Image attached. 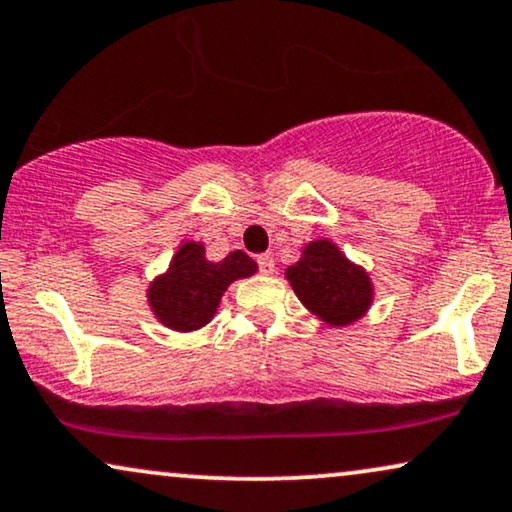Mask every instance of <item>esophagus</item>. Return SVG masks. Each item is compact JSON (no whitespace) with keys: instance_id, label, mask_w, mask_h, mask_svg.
Listing matches in <instances>:
<instances>
[{"instance_id":"34e87169","label":"esophagus","mask_w":512,"mask_h":512,"mask_svg":"<svg viewBox=\"0 0 512 512\" xmlns=\"http://www.w3.org/2000/svg\"><path fill=\"white\" fill-rule=\"evenodd\" d=\"M258 268H261L263 275H272L275 272V258L270 254H261L258 256Z\"/></svg>"}]
</instances>
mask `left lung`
Here are the masks:
<instances>
[{
    "mask_svg": "<svg viewBox=\"0 0 512 512\" xmlns=\"http://www.w3.org/2000/svg\"><path fill=\"white\" fill-rule=\"evenodd\" d=\"M284 277L298 301L329 327L355 324L374 303L369 272L324 237L305 244L301 258L284 270Z\"/></svg>",
    "mask_w": 512,
    "mask_h": 512,
    "instance_id": "8db88e82",
    "label": "left lung"
}]
</instances>
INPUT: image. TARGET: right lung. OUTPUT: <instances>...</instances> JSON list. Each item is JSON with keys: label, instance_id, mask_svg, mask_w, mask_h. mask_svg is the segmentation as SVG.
Returning <instances> with one entry per match:
<instances>
[{"label": "right lung", "instance_id": "right-lung-1", "mask_svg": "<svg viewBox=\"0 0 512 512\" xmlns=\"http://www.w3.org/2000/svg\"><path fill=\"white\" fill-rule=\"evenodd\" d=\"M258 270L244 251H230L223 261H209L202 242L185 240L169 268L148 287L152 315L174 331H197L214 320L221 298L232 282Z\"/></svg>", "mask_w": 512, "mask_h": 512}]
</instances>
